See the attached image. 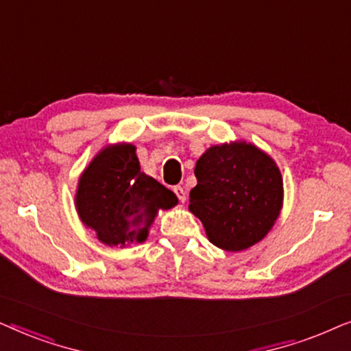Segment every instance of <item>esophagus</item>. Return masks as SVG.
<instances>
[{"mask_svg": "<svg viewBox=\"0 0 351 351\" xmlns=\"http://www.w3.org/2000/svg\"><path fill=\"white\" fill-rule=\"evenodd\" d=\"M174 193L177 195V198H179L180 203H185V199H186V190L184 189V186H182V185H176V186H174Z\"/></svg>", "mask_w": 351, "mask_h": 351, "instance_id": "34e87169", "label": "esophagus"}]
</instances>
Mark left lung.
Masks as SVG:
<instances>
[{
    "label": "left lung",
    "mask_w": 351,
    "mask_h": 351,
    "mask_svg": "<svg viewBox=\"0 0 351 351\" xmlns=\"http://www.w3.org/2000/svg\"><path fill=\"white\" fill-rule=\"evenodd\" d=\"M198 184L189 209L204 225L209 241L223 251L254 246L270 232L282 206L276 162L256 145H214L196 161Z\"/></svg>",
    "instance_id": "obj_1"
}]
</instances>
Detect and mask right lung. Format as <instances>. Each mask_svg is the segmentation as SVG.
Returning a JSON list of instances; mask_svg holds the SVG:
<instances>
[{
  "mask_svg": "<svg viewBox=\"0 0 351 351\" xmlns=\"http://www.w3.org/2000/svg\"><path fill=\"white\" fill-rule=\"evenodd\" d=\"M76 210L99 241L124 247L142 243L158 210L171 209L177 196L141 171L136 147H105L80 177Z\"/></svg>",
  "mask_w": 351,
  "mask_h": 351,
  "instance_id": "right-lung-1",
  "label": "right lung"
}]
</instances>
